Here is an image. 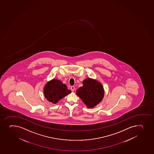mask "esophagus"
<instances>
[{
  "label": "esophagus",
  "mask_w": 154,
  "mask_h": 154,
  "mask_svg": "<svg viewBox=\"0 0 154 154\" xmlns=\"http://www.w3.org/2000/svg\"><path fill=\"white\" fill-rule=\"evenodd\" d=\"M71 90L72 91H74L75 90V87L74 86H72L71 87Z\"/></svg>",
  "instance_id": "obj_1"
}]
</instances>
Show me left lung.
Returning <instances> with one entry per match:
<instances>
[{"instance_id": "left-lung-1", "label": "left lung", "mask_w": 154, "mask_h": 154, "mask_svg": "<svg viewBox=\"0 0 154 154\" xmlns=\"http://www.w3.org/2000/svg\"><path fill=\"white\" fill-rule=\"evenodd\" d=\"M82 83V86L76 91V94L87 108H94L101 102L104 97L103 86L97 80L90 78L84 79Z\"/></svg>"}]
</instances>
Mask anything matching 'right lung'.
Instances as JSON below:
<instances>
[{
  "label": "right lung",
  "mask_w": 154,
  "mask_h": 154,
  "mask_svg": "<svg viewBox=\"0 0 154 154\" xmlns=\"http://www.w3.org/2000/svg\"><path fill=\"white\" fill-rule=\"evenodd\" d=\"M44 95L48 101L56 104L60 100L70 94L71 91L68 89L66 84L57 79H53L45 85Z\"/></svg>",
  "instance_id": "1"
}]
</instances>
